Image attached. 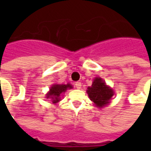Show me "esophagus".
<instances>
[{
  "label": "esophagus",
  "mask_w": 151,
  "mask_h": 151,
  "mask_svg": "<svg viewBox=\"0 0 151 151\" xmlns=\"http://www.w3.org/2000/svg\"><path fill=\"white\" fill-rule=\"evenodd\" d=\"M75 87L77 89H81V87H82V83L80 82H77L75 83Z\"/></svg>",
  "instance_id": "esophagus-1"
}]
</instances>
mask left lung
I'll use <instances>...</instances> for the list:
<instances>
[{
  "mask_svg": "<svg viewBox=\"0 0 151 151\" xmlns=\"http://www.w3.org/2000/svg\"><path fill=\"white\" fill-rule=\"evenodd\" d=\"M87 94L91 100L99 108L108 104L114 95L113 91L100 78H95L91 86L87 88Z\"/></svg>",
  "mask_w": 151,
  "mask_h": 151,
  "instance_id": "8db88e82",
  "label": "left lung"
}]
</instances>
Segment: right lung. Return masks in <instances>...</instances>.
<instances>
[{
    "label": "right lung",
    "mask_w": 151,
    "mask_h": 151,
    "mask_svg": "<svg viewBox=\"0 0 151 151\" xmlns=\"http://www.w3.org/2000/svg\"><path fill=\"white\" fill-rule=\"evenodd\" d=\"M73 86L70 84H67V85H53L50 91L47 94V98H51L52 100V103L56 104L57 102L60 100V95L61 93L65 92L67 89H71Z\"/></svg>",
    "instance_id": "obj_1"
}]
</instances>
